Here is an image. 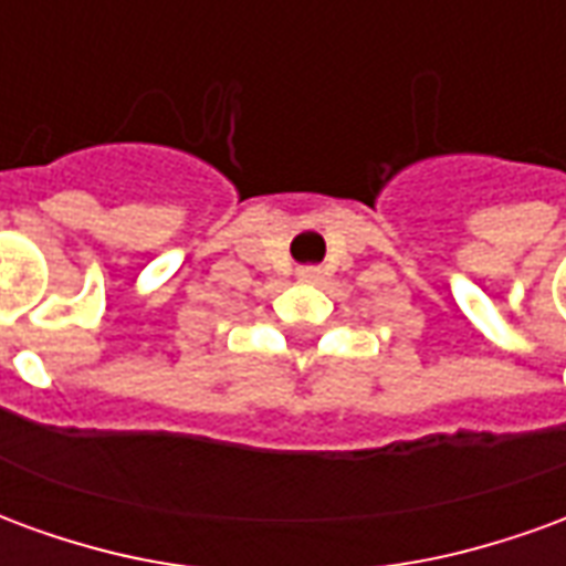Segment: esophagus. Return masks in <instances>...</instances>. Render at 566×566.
<instances>
[{
	"label": "esophagus",
	"mask_w": 566,
	"mask_h": 566,
	"mask_svg": "<svg viewBox=\"0 0 566 566\" xmlns=\"http://www.w3.org/2000/svg\"><path fill=\"white\" fill-rule=\"evenodd\" d=\"M296 279L300 282H321V270L318 266H303V270H296Z\"/></svg>",
	"instance_id": "1"
}]
</instances>
